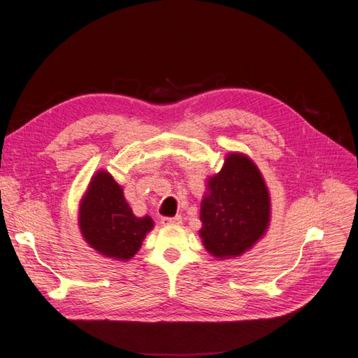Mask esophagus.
Wrapping results in <instances>:
<instances>
[{
  "label": "esophagus",
  "instance_id": "34e87169",
  "mask_svg": "<svg viewBox=\"0 0 358 358\" xmlns=\"http://www.w3.org/2000/svg\"><path fill=\"white\" fill-rule=\"evenodd\" d=\"M161 224L162 225H179V224H182V216L180 215H176V216H162Z\"/></svg>",
  "mask_w": 358,
  "mask_h": 358
}]
</instances>
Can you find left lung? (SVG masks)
I'll list each match as a JSON object with an SVG mask.
<instances>
[{"mask_svg":"<svg viewBox=\"0 0 358 358\" xmlns=\"http://www.w3.org/2000/svg\"><path fill=\"white\" fill-rule=\"evenodd\" d=\"M209 191L200 212L204 248L218 258L243 254L266 233L270 220L262 173L248 157L231 154L210 178Z\"/></svg>","mask_w":358,"mask_h":358,"instance_id":"obj_1","label":"left lung"}]
</instances>
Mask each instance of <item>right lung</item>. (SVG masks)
<instances>
[{
  "label": "right lung",
  "instance_id": "right-lung-1",
  "mask_svg": "<svg viewBox=\"0 0 358 358\" xmlns=\"http://www.w3.org/2000/svg\"><path fill=\"white\" fill-rule=\"evenodd\" d=\"M79 224L85 241L94 249L124 262L134 257L154 227L149 216H134L122 188L106 171L92 178L80 204Z\"/></svg>",
  "mask_w": 358,
  "mask_h": 358
}]
</instances>
